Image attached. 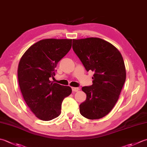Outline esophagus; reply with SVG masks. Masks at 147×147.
<instances>
[{
  "mask_svg": "<svg viewBox=\"0 0 147 147\" xmlns=\"http://www.w3.org/2000/svg\"><path fill=\"white\" fill-rule=\"evenodd\" d=\"M72 90H73V92H77V91L79 90V88L73 87V88H72Z\"/></svg>",
  "mask_w": 147,
  "mask_h": 147,
  "instance_id": "1",
  "label": "esophagus"
}]
</instances>
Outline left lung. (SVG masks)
<instances>
[{
	"label": "left lung",
	"mask_w": 147,
	"mask_h": 147,
	"mask_svg": "<svg viewBox=\"0 0 147 147\" xmlns=\"http://www.w3.org/2000/svg\"><path fill=\"white\" fill-rule=\"evenodd\" d=\"M73 49L87 71L93 84L83 87L87 99L80 105L82 116L90 120L105 117L115 105L125 82L123 57L118 49L98 37L73 39Z\"/></svg>",
	"instance_id": "obj_1"
}]
</instances>
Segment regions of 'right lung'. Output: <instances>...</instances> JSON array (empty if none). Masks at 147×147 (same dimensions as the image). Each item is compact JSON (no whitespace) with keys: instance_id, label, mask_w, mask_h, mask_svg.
I'll list each match as a JSON object with an SVG mask.
<instances>
[{"instance_id":"obj_1","label":"right lung","mask_w":147,"mask_h":147,"mask_svg":"<svg viewBox=\"0 0 147 147\" xmlns=\"http://www.w3.org/2000/svg\"><path fill=\"white\" fill-rule=\"evenodd\" d=\"M71 46L72 39H42L28 48L19 62L18 78L23 97L35 116L44 121L60 115L63 100L72 92L70 87L50 80Z\"/></svg>"}]
</instances>
